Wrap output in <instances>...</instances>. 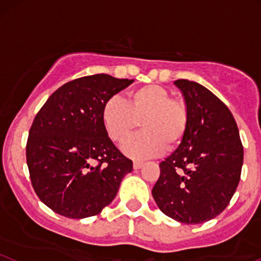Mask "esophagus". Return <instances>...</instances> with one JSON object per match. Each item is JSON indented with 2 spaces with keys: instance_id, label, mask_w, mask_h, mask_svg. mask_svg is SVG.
<instances>
[{
  "instance_id": "esophagus-1",
  "label": "esophagus",
  "mask_w": 261,
  "mask_h": 261,
  "mask_svg": "<svg viewBox=\"0 0 261 261\" xmlns=\"http://www.w3.org/2000/svg\"><path fill=\"white\" fill-rule=\"evenodd\" d=\"M142 166H144V163H141V161H134V169L135 170L141 169Z\"/></svg>"
}]
</instances>
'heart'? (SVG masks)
Here are the masks:
<instances>
[{
	"instance_id": "obj_1",
	"label": "heart",
	"mask_w": 261,
	"mask_h": 261,
	"mask_svg": "<svg viewBox=\"0 0 261 261\" xmlns=\"http://www.w3.org/2000/svg\"><path fill=\"white\" fill-rule=\"evenodd\" d=\"M101 119L109 138L117 145H125L141 122L144 133L125 147V152L138 160L160 155L166 147H176L189 127L185 102L171 98V94L158 85L131 90L126 101L117 96L110 98Z\"/></svg>"
}]
</instances>
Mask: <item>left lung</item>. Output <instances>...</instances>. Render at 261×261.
Listing matches in <instances>:
<instances>
[{
  "instance_id": "obj_1",
  "label": "left lung",
  "mask_w": 261,
  "mask_h": 261,
  "mask_svg": "<svg viewBox=\"0 0 261 261\" xmlns=\"http://www.w3.org/2000/svg\"><path fill=\"white\" fill-rule=\"evenodd\" d=\"M189 111L185 138L160 164L152 196L165 215L202 224L229 205L240 181L244 149L230 110L206 87L177 80Z\"/></svg>"
}]
</instances>
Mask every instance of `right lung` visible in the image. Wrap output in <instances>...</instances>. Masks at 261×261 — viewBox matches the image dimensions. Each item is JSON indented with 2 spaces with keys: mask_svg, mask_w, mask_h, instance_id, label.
I'll return each mask as SVG.
<instances>
[{
  "mask_svg": "<svg viewBox=\"0 0 261 261\" xmlns=\"http://www.w3.org/2000/svg\"><path fill=\"white\" fill-rule=\"evenodd\" d=\"M133 80L106 73L62 85L32 122L26 159L41 201L60 215H97L115 199L133 161L119 151L102 125L103 106Z\"/></svg>",
  "mask_w": 261,
  "mask_h": 261,
  "instance_id": "add662e5",
  "label": "right lung"
}]
</instances>
